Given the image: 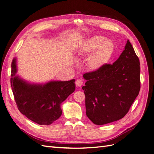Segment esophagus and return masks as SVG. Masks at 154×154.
Wrapping results in <instances>:
<instances>
[{"instance_id": "obj_1", "label": "esophagus", "mask_w": 154, "mask_h": 154, "mask_svg": "<svg viewBox=\"0 0 154 154\" xmlns=\"http://www.w3.org/2000/svg\"><path fill=\"white\" fill-rule=\"evenodd\" d=\"M76 85L77 87H81L83 85V80L81 79H78V80L75 82Z\"/></svg>"}]
</instances>
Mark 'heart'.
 <instances>
[{"mask_svg":"<svg viewBox=\"0 0 154 154\" xmlns=\"http://www.w3.org/2000/svg\"><path fill=\"white\" fill-rule=\"evenodd\" d=\"M114 51L112 42L100 35L92 36L83 42L78 51L81 58L88 57L87 66L96 71L103 67L112 58Z\"/></svg>","mask_w":154,"mask_h":154,"instance_id":"b5f03b06","label":"heart"}]
</instances>
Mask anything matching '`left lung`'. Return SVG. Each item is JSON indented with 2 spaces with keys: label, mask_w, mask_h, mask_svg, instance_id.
<instances>
[{
  "label": "left lung",
  "mask_w": 154,
  "mask_h": 154,
  "mask_svg": "<svg viewBox=\"0 0 154 154\" xmlns=\"http://www.w3.org/2000/svg\"><path fill=\"white\" fill-rule=\"evenodd\" d=\"M140 63L129 40L113 64L87 72L82 87L85 95L86 114L101 125L123 118L127 114L141 87Z\"/></svg>",
  "instance_id": "1"
}]
</instances>
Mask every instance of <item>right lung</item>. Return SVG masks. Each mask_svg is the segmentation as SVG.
<instances>
[{
  "label": "right lung",
  "mask_w": 154,
  "mask_h": 154,
  "mask_svg": "<svg viewBox=\"0 0 154 154\" xmlns=\"http://www.w3.org/2000/svg\"><path fill=\"white\" fill-rule=\"evenodd\" d=\"M17 72L15 58L11 63V86L20 112L38 125H51L58 119L62 113L61 103L75 90V80L36 84L24 80Z\"/></svg>",
  "instance_id": "obj_1"
}]
</instances>
